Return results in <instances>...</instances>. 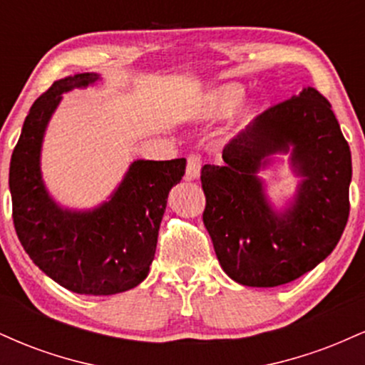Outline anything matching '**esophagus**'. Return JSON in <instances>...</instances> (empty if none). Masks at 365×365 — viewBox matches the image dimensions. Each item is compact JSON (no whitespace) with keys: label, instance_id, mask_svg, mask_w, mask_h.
Here are the masks:
<instances>
[{"label":"esophagus","instance_id":"obj_1","mask_svg":"<svg viewBox=\"0 0 365 365\" xmlns=\"http://www.w3.org/2000/svg\"><path fill=\"white\" fill-rule=\"evenodd\" d=\"M200 165H202V159L199 154H190L187 158V170H185V178L187 180H195L200 175Z\"/></svg>","mask_w":365,"mask_h":365}]
</instances>
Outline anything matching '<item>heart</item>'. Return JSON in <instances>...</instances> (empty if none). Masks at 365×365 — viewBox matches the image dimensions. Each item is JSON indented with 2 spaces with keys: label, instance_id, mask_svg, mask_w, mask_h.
Returning <instances> with one entry per match:
<instances>
[{
  "label": "heart",
  "instance_id": "obj_1",
  "mask_svg": "<svg viewBox=\"0 0 365 365\" xmlns=\"http://www.w3.org/2000/svg\"><path fill=\"white\" fill-rule=\"evenodd\" d=\"M244 98V89L235 83L221 86L211 91L202 101V115L207 118H221L235 110V106Z\"/></svg>",
  "mask_w": 365,
  "mask_h": 365
}]
</instances>
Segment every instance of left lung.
Returning a JSON list of instances; mask_svg holds the SVG:
<instances>
[{"label":"left lung","instance_id":"1","mask_svg":"<svg viewBox=\"0 0 365 365\" xmlns=\"http://www.w3.org/2000/svg\"><path fill=\"white\" fill-rule=\"evenodd\" d=\"M292 148L303 177L283 213L270 207L257 171ZM225 165H204V226L226 274L269 288L309 273L333 252L349 221L351 156L328 99L314 87L267 108L226 145Z\"/></svg>","mask_w":365,"mask_h":365}]
</instances>
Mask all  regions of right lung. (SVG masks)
<instances>
[{
    "label": "right lung",
    "mask_w": 365,
    "mask_h": 365,
    "mask_svg": "<svg viewBox=\"0 0 365 365\" xmlns=\"http://www.w3.org/2000/svg\"><path fill=\"white\" fill-rule=\"evenodd\" d=\"M99 81L77 73L56 81L36 99L10 161L14 225L29 257L66 290L115 295L144 282L171 187L185 175V158L137 159L108 202L91 211L63 209L46 190L41 148L65 92Z\"/></svg>",
    "instance_id": "1"
}]
</instances>
